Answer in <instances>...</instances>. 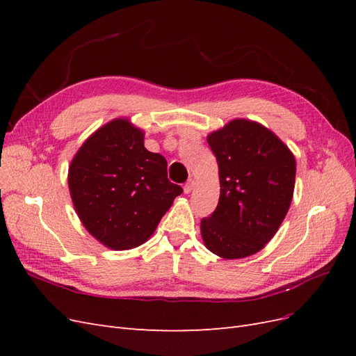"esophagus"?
<instances>
[{
  "label": "esophagus",
  "instance_id": "obj_1",
  "mask_svg": "<svg viewBox=\"0 0 356 356\" xmlns=\"http://www.w3.org/2000/svg\"><path fill=\"white\" fill-rule=\"evenodd\" d=\"M193 187H195V179L190 178L184 184V193H186V195H188V193L193 190Z\"/></svg>",
  "mask_w": 356,
  "mask_h": 356
}]
</instances>
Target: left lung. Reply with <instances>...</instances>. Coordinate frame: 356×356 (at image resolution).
I'll return each mask as SVG.
<instances>
[{
    "instance_id": "left-lung-1",
    "label": "left lung",
    "mask_w": 356,
    "mask_h": 356,
    "mask_svg": "<svg viewBox=\"0 0 356 356\" xmlns=\"http://www.w3.org/2000/svg\"><path fill=\"white\" fill-rule=\"evenodd\" d=\"M220 169V200L202 218L204 245L227 260L258 252L293 200L296 159L264 126L236 118L208 136Z\"/></svg>"
}]
</instances>
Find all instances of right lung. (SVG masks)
Here are the masks:
<instances>
[{
	"label": "right lung",
	"instance_id": "add662e5",
	"mask_svg": "<svg viewBox=\"0 0 356 356\" xmlns=\"http://www.w3.org/2000/svg\"><path fill=\"white\" fill-rule=\"evenodd\" d=\"M166 159L144 147L127 120L105 124L71 161L68 184L88 232L111 250H131L152 236L182 188L168 179Z\"/></svg>",
	"mask_w": 356,
	"mask_h": 356
}]
</instances>
